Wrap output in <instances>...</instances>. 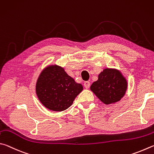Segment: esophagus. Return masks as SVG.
<instances>
[{
	"instance_id": "obj_1",
	"label": "esophagus",
	"mask_w": 154,
	"mask_h": 154,
	"mask_svg": "<svg viewBox=\"0 0 154 154\" xmlns=\"http://www.w3.org/2000/svg\"><path fill=\"white\" fill-rule=\"evenodd\" d=\"M84 86H85V87L86 88H88L90 87V86H91V83L88 82V81H86L84 83Z\"/></svg>"
}]
</instances>
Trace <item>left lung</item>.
<instances>
[{
    "instance_id": "8db88e82",
    "label": "left lung",
    "mask_w": 154,
    "mask_h": 154,
    "mask_svg": "<svg viewBox=\"0 0 154 154\" xmlns=\"http://www.w3.org/2000/svg\"><path fill=\"white\" fill-rule=\"evenodd\" d=\"M127 82L121 73L116 69H105L98 80L91 86V90L105 104L120 101L125 94Z\"/></svg>"
}]
</instances>
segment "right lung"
Here are the masks:
<instances>
[{"instance_id":"obj_1","label":"right lung","mask_w":154,"mask_h":154,"mask_svg":"<svg viewBox=\"0 0 154 154\" xmlns=\"http://www.w3.org/2000/svg\"><path fill=\"white\" fill-rule=\"evenodd\" d=\"M82 89V85L75 82L63 68L57 66H49L43 70L36 87L37 96L43 106L57 112L71 106Z\"/></svg>"}]
</instances>
